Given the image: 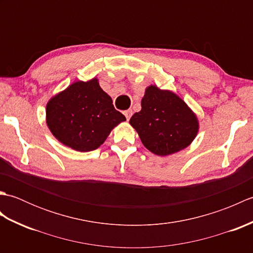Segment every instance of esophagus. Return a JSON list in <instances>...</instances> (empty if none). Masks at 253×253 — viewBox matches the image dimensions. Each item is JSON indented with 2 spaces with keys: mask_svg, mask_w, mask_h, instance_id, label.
I'll return each instance as SVG.
<instances>
[{
  "mask_svg": "<svg viewBox=\"0 0 253 253\" xmlns=\"http://www.w3.org/2000/svg\"><path fill=\"white\" fill-rule=\"evenodd\" d=\"M124 115L126 116L127 121H129V120H130V117H131V115H132V111H131V110H127V111L124 112Z\"/></svg>",
  "mask_w": 253,
  "mask_h": 253,
  "instance_id": "obj_1",
  "label": "esophagus"
}]
</instances>
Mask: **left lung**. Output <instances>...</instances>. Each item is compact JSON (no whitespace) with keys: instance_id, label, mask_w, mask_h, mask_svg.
Instances as JSON below:
<instances>
[{"instance_id":"8db88e82","label":"left lung","mask_w":253,"mask_h":253,"mask_svg":"<svg viewBox=\"0 0 253 253\" xmlns=\"http://www.w3.org/2000/svg\"><path fill=\"white\" fill-rule=\"evenodd\" d=\"M130 125L142 144L160 157L186 149L199 131V120L180 96L170 90L150 84L144 90L141 111L133 114Z\"/></svg>"}]
</instances>
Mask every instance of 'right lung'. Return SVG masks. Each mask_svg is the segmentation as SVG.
<instances>
[{
	"label": "right lung",
	"instance_id": "obj_1",
	"mask_svg": "<svg viewBox=\"0 0 253 253\" xmlns=\"http://www.w3.org/2000/svg\"><path fill=\"white\" fill-rule=\"evenodd\" d=\"M125 121L96 77L74 82L53 95L45 107V122L52 135L79 152L98 149L114 127Z\"/></svg>",
	"mask_w": 253,
	"mask_h": 253
}]
</instances>
